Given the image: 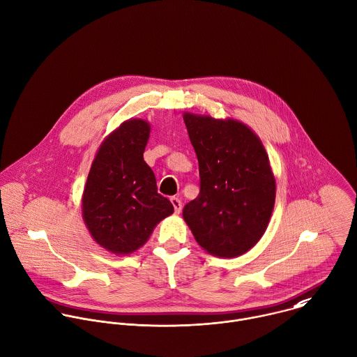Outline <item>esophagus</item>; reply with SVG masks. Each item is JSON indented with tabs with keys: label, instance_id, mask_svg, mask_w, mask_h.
<instances>
[{
	"label": "esophagus",
	"instance_id": "1",
	"mask_svg": "<svg viewBox=\"0 0 357 357\" xmlns=\"http://www.w3.org/2000/svg\"><path fill=\"white\" fill-rule=\"evenodd\" d=\"M170 201H172V205H173V208H174V212H176V213H180V211H181V201H180L177 197H172Z\"/></svg>",
	"mask_w": 357,
	"mask_h": 357
}]
</instances>
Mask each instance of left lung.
<instances>
[{
  "instance_id": "1",
  "label": "left lung",
  "mask_w": 357,
  "mask_h": 357,
  "mask_svg": "<svg viewBox=\"0 0 357 357\" xmlns=\"http://www.w3.org/2000/svg\"><path fill=\"white\" fill-rule=\"evenodd\" d=\"M184 123L199 166V194L184 206V220L209 254L238 257L262 237L275 205L268 155L238 121L187 113Z\"/></svg>"
}]
</instances>
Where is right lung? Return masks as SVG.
Here are the masks:
<instances>
[{
  "label": "right lung",
  "instance_id": "add662e5",
  "mask_svg": "<svg viewBox=\"0 0 357 357\" xmlns=\"http://www.w3.org/2000/svg\"><path fill=\"white\" fill-rule=\"evenodd\" d=\"M149 132L144 120L123 123L99 148L84 190L85 223L96 243L114 254L138 250L174 211L144 160Z\"/></svg>",
  "mask_w": 357,
  "mask_h": 357
}]
</instances>
